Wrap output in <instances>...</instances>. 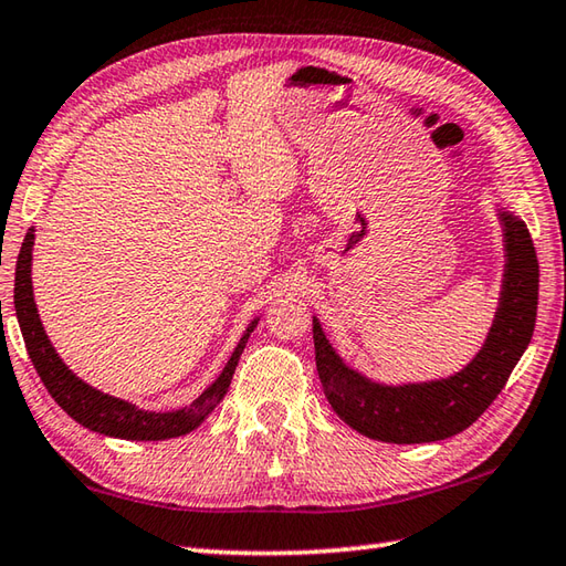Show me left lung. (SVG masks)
I'll return each instance as SVG.
<instances>
[{
  "instance_id": "1",
  "label": "left lung",
  "mask_w": 566,
  "mask_h": 566,
  "mask_svg": "<svg viewBox=\"0 0 566 566\" xmlns=\"http://www.w3.org/2000/svg\"><path fill=\"white\" fill-rule=\"evenodd\" d=\"M505 274L493 326L475 358L444 380L380 385L348 368L314 316L321 387L334 412L363 437L387 444H427L459 434L491 407L535 331L539 264L527 226L501 210Z\"/></svg>"
}]
</instances>
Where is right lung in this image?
Instances as JSON below:
<instances>
[{"label":"right lung","instance_id":"obj_1","mask_svg":"<svg viewBox=\"0 0 566 566\" xmlns=\"http://www.w3.org/2000/svg\"><path fill=\"white\" fill-rule=\"evenodd\" d=\"M31 250L33 228H29L19 250L14 276V308L33 368H36L41 382L46 385L49 395L59 402L65 415L73 417L77 424H83L105 437L129 441H161L188 434V431H193L210 412H213L218 402L223 400L228 392L232 373L238 368V360L252 334V328L258 326V318L248 326L245 336L240 338L238 348L232 350V356L223 373L218 375V380L210 385L208 390H203L198 400H193L188 407L174 409V412H144V409H137L132 402L95 390V387L83 382L73 370H69V365L59 358V353L51 346L46 331H43L36 312V302H33Z\"/></svg>","mask_w":566,"mask_h":566}]
</instances>
